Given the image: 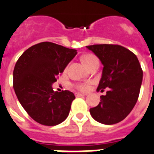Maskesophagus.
<instances>
[{
    "label": "esophagus",
    "mask_w": 154,
    "mask_h": 154,
    "mask_svg": "<svg viewBox=\"0 0 154 154\" xmlns=\"http://www.w3.org/2000/svg\"><path fill=\"white\" fill-rule=\"evenodd\" d=\"M75 97H82V96H85V94H82V93H75Z\"/></svg>",
    "instance_id": "obj_1"
}]
</instances>
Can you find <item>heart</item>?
<instances>
[{
  "label": "heart",
  "instance_id": "1",
  "mask_svg": "<svg viewBox=\"0 0 154 154\" xmlns=\"http://www.w3.org/2000/svg\"><path fill=\"white\" fill-rule=\"evenodd\" d=\"M82 60H83L85 64H86L89 68H91L94 63L99 62L97 57L95 55H94V54H86V55L83 56V57H82ZM76 87H77L79 90H80V91H88L89 88H90V83H88V82H86V83H80V84L77 85Z\"/></svg>",
  "mask_w": 154,
  "mask_h": 154
}]
</instances>
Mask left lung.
I'll use <instances>...</instances> for the list:
<instances>
[{
  "label": "left lung",
  "instance_id": "obj_1",
  "mask_svg": "<svg viewBox=\"0 0 154 154\" xmlns=\"http://www.w3.org/2000/svg\"><path fill=\"white\" fill-rule=\"evenodd\" d=\"M104 66L97 91L109 88L101 102L90 109L96 121L117 124L125 119L138 101L143 72L135 54L125 47L112 44L86 46Z\"/></svg>",
  "mask_w": 154,
  "mask_h": 154
}]
</instances>
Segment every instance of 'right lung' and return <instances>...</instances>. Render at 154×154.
I'll use <instances>...</instances> for the list:
<instances>
[{
  "instance_id": "1",
  "label": "right lung",
  "mask_w": 154,
  "mask_h": 154,
  "mask_svg": "<svg viewBox=\"0 0 154 154\" xmlns=\"http://www.w3.org/2000/svg\"><path fill=\"white\" fill-rule=\"evenodd\" d=\"M76 54L75 49L44 42L30 47L18 59L14 91L23 109L38 124L55 126L68 117L74 94L53 91L52 85Z\"/></svg>"
}]
</instances>
